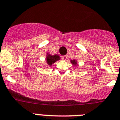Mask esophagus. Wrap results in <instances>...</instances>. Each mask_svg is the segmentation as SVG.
Here are the masks:
<instances>
[{
    "label": "esophagus",
    "mask_w": 120,
    "mask_h": 120,
    "mask_svg": "<svg viewBox=\"0 0 120 120\" xmlns=\"http://www.w3.org/2000/svg\"><path fill=\"white\" fill-rule=\"evenodd\" d=\"M67 57H68L67 55H63V56H62V58L63 60H67Z\"/></svg>",
    "instance_id": "obj_1"
}]
</instances>
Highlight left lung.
<instances>
[{
  "label": "left lung",
  "instance_id": "obj_1",
  "mask_svg": "<svg viewBox=\"0 0 120 120\" xmlns=\"http://www.w3.org/2000/svg\"><path fill=\"white\" fill-rule=\"evenodd\" d=\"M71 62L73 63H74V64H75L76 62H75V60H71Z\"/></svg>",
  "mask_w": 120,
  "mask_h": 120
}]
</instances>
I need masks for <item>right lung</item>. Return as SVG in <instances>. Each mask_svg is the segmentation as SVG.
I'll list each match as a JSON object with an SVG mask.
<instances>
[{
  "mask_svg": "<svg viewBox=\"0 0 120 120\" xmlns=\"http://www.w3.org/2000/svg\"><path fill=\"white\" fill-rule=\"evenodd\" d=\"M60 59L59 56L57 55H48L47 57V62L49 65H51L52 63H55L56 61Z\"/></svg>",
  "mask_w": 120,
  "mask_h": 120,
  "instance_id": "add662e5",
  "label": "right lung"
}]
</instances>
